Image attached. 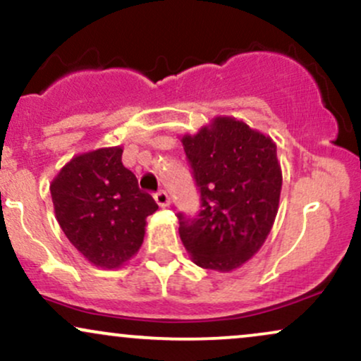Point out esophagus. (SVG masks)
I'll return each instance as SVG.
<instances>
[{"label":"esophagus","mask_w":361,"mask_h":361,"mask_svg":"<svg viewBox=\"0 0 361 361\" xmlns=\"http://www.w3.org/2000/svg\"><path fill=\"white\" fill-rule=\"evenodd\" d=\"M154 200H156V203H158V205L161 208L169 205V197H168L166 192H158L154 195Z\"/></svg>","instance_id":"obj_1"}]
</instances>
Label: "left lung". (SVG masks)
I'll list each match as a JSON object with an SVG mask.
<instances>
[{
  "instance_id": "left-lung-1",
  "label": "left lung",
  "mask_w": 361,
  "mask_h": 361,
  "mask_svg": "<svg viewBox=\"0 0 361 361\" xmlns=\"http://www.w3.org/2000/svg\"><path fill=\"white\" fill-rule=\"evenodd\" d=\"M202 197L197 219H180V237L197 266L232 272L264 245L282 188L276 142L232 116H216L181 136Z\"/></svg>"
}]
</instances>
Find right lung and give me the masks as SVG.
I'll list each match as a JSON object with an SVG mask.
<instances>
[{"label":"right lung","mask_w":361,"mask_h":361,"mask_svg":"<svg viewBox=\"0 0 361 361\" xmlns=\"http://www.w3.org/2000/svg\"><path fill=\"white\" fill-rule=\"evenodd\" d=\"M121 156V146L75 154L50 183L60 228L85 260L102 269H119L137 254L146 219L158 210Z\"/></svg>","instance_id":"1"}]
</instances>
